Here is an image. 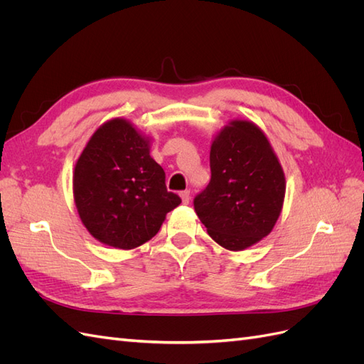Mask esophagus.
Returning <instances> with one entry per match:
<instances>
[{
    "mask_svg": "<svg viewBox=\"0 0 364 364\" xmlns=\"http://www.w3.org/2000/svg\"><path fill=\"white\" fill-rule=\"evenodd\" d=\"M181 199H182V203L183 205H188L190 203V191L188 190H185V191H181Z\"/></svg>",
    "mask_w": 364,
    "mask_h": 364,
    "instance_id": "34e87169",
    "label": "esophagus"
}]
</instances>
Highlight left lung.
I'll use <instances>...</instances> for the list:
<instances>
[{"label": "left lung", "instance_id": "1", "mask_svg": "<svg viewBox=\"0 0 364 364\" xmlns=\"http://www.w3.org/2000/svg\"><path fill=\"white\" fill-rule=\"evenodd\" d=\"M209 167L211 181L194 199L209 237L228 250L267 237L281 214L285 178L264 132L252 121H230L213 141Z\"/></svg>", "mask_w": 364, "mask_h": 364}]
</instances>
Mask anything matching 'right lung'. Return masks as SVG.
I'll list each match as a JSON object with an SVG mask.
<instances>
[{
    "mask_svg": "<svg viewBox=\"0 0 364 364\" xmlns=\"http://www.w3.org/2000/svg\"><path fill=\"white\" fill-rule=\"evenodd\" d=\"M73 191L77 213L103 245L135 249L155 237L165 215L181 205L150 156V141L124 118L98 127L77 159Z\"/></svg>",
    "mask_w": 364,
    "mask_h": 364,
    "instance_id": "add662e5",
    "label": "right lung"
}]
</instances>
